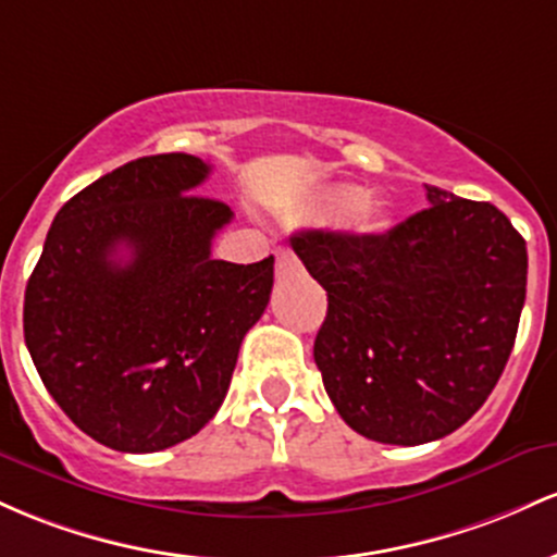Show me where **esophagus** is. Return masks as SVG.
<instances>
[{
    "instance_id": "34e87169",
    "label": "esophagus",
    "mask_w": 557,
    "mask_h": 557,
    "mask_svg": "<svg viewBox=\"0 0 557 557\" xmlns=\"http://www.w3.org/2000/svg\"><path fill=\"white\" fill-rule=\"evenodd\" d=\"M292 268H297V258L292 249L286 247H278L276 249V271L284 273V271H292Z\"/></svg>"
}]
</instances>
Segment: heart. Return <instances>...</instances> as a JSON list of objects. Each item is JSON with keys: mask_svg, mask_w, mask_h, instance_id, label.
Masks as SVG:
<instances>
[{"mask_svg": "<svg viewBox=\"0 0 557 557\" xmlns=\"http://www.w3.org/2000/svg\"><path fill=\"white\" fill-rule=\"evenodd\" d=\"M326 205L334 212H352L362 205V191L355 189V186H334V189L326 191ZM355 223L358 226H373L371 215H366V212H358Z\"/></svg>", "mask_w": 557, "mask_h": 557, "instance_id": "1", "label": "heart"}]
</instances>
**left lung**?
<instances>
[{
    "mask_svg": "<svg viewBox=\"0 0 557 557\" xmlns=\"http://www.w3.org/2000/svg\"><path fill=\"white\" fill-rule=\"evenodd\" d=\"M386 234L308 228L297 258L326 289L315 366L349 429L426 445L492 395L527 299V242L490 202L426 186Z\"/></svg>",
    "mask_w": 557,
    "mask_h": 557,
    "instance_id": "left-lung-1",
    "label": "left lung"
}]
</instances>
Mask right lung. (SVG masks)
Instances as JSON below:
<instances>
[{
	"mask_svg": "<svg viewBox=\"0 0 557 557\" xmlns=\"http://www.w3.org/2000/svg\"><path fill=\"white\" fill-rule=\"evenodd\" d=\"M208 176V162L184 152L115 168L62 205L28 278L30 360L104 447L158 453L195 436L268 308L273 258H210L234 212L197 195Z\"/></svg>",
	"mask_w": 557,
	"mask_h": 557,
	"instance_id": "1",
	"label": "right lung"
}]
</instances>
